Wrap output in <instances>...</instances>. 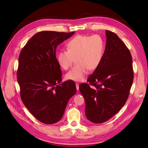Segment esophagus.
<instances>
[{
    "label": "esophagus",
    "instance_id": "esophagus-1",
    "mask_svg": "<svg viewBox=\"0 0 148 148\" xmlns=\"http://www.w3.org/2000/svg\"><path fill=\"white\" fill-rule=\"evenodd\" d=\"M76 88H77V89L78 91L79 90V84L78 83H76Z\"/></svg>",
    "mask_w": 148,
    "mask_h": 148
}]
</instances>
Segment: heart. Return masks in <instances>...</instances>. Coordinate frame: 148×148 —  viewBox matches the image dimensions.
<instances>
[{
	"label": "heart",
	"instance_id": "b5f03b06",
	"mask_svg": "<svg viewBox=\"0 0 148 148\" xmlns=\"http://www.w3.org/2000/svg\"><path fill=\"white\" fill-rule=\"evenodd\" d=\"M105 47L104 39L98 34L78 35L71 39L66 44L67 51H61L57 55L58 64L65 70L77 59V64L66 74L65 78L77 82L83 81L89 70L99 65Z\"/></svg>",
	"mask_w": 148,
	"mask_h": 148
}]
</instances>
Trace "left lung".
<instances>
[{"label": "left lung", "mask_w": 148, "mask_h": 148, "mask_svg": "<svg viewBox=\"0 0 148 148\" xmlns=\"http://www.w3.org/2000/svg\"><path fill=\"white\" fill-rule=\"evenodd\" d=\"M106 45L102 59L88 84L79 86L87 119L101 123L112 117L126 103L133 81L132 57L118 36L106 30Z\"/></svg>", "instance_id": "obj_1"}]
</instances>
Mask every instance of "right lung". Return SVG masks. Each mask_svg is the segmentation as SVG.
<instances>
[{
	"instance_id": "add662e5",
	"label": "right lung",
	"mask_w": 148,
	"mask_h": 148,
	"mask_svg": "<svg viewBox=\"0 0 148 148\" xmlns=\"http://www.w3.org/2000/svg\"><path fill=\"white\" fill-rule=\"evenodd\" d=\"M75 32L41 31L22 49L18 59L17 80L25 107L45 124L62 118L69 99L77 92L75 83L60 84L62 71L56 58V48Z\"/></svg>"
}]
</instances>
